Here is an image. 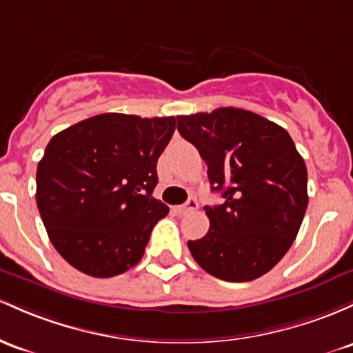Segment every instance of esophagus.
<instances>
[{"mask_svg":"<svg viewBox=\"0 0 353 353\" xmlns=\"http://www.w3.org/2000/svg\"><path fill=\"white\" fill-rule=\"evenodd\" d=\"M197 206H199V204H197L196 197H189L188 203L183 204V206H176V208H174V211H176L177 214H188V212H191V211H194V209H197Z\"/></svg>","mask_w":353,"mask_h":353,"instance_id":"34e87169","label":"esophagus"}]
</instances>
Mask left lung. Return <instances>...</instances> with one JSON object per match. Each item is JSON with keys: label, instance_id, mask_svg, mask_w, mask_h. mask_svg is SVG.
<instances>
[{"label": "left lung", "instance_id": "obj_1", "mask_svg": "<svg viewBox=\"0 0 353 353\" xmlns=\"http://www.w3.org/2000/svg\"><path fill=\"white\" fill-rule=\"evenodd\" d=\"M199 150L211 189L208 234L188 241L197 265L224 281L256 280L285 256L308 206L307 165L283 127L250 110L216 108L177 117Z\"/></svg>", "mask_w": 353, "mask_h": 353}]
</instances>
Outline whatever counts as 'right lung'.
<instances>
[{
  "label": "right lung",
  "mask_w": 353,
  "mask_h": 353,
  "mask_svg": "<svg viewBox=\"0 0 353 353\" xmlns=\"http://www.w3.org/2000/svg\"><path fill=\"white\" fill-rule=\"evenodd\" d=\"M176 117L100 114L53 135L37 169V206L55 250L95 278L144 256L169 208L152 197Z\"/></svg>",
  "instance_id": "obj_1"
}]
</instances>
